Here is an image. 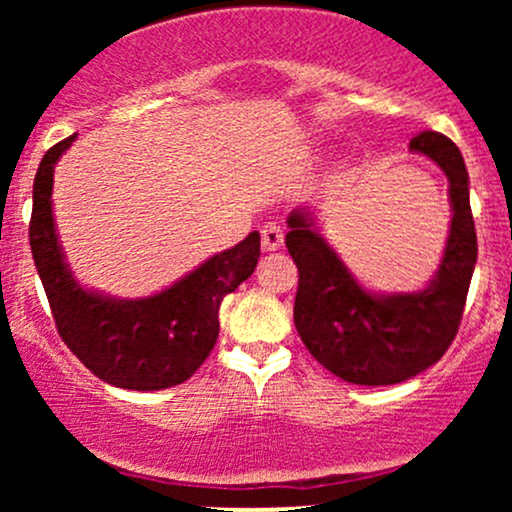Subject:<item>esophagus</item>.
<instances>
[{"instance_id":"1","label":"esophagus","mask_w":512,"mask_h":512,"mask_svg":"<svg viewBox=\"0 0 512 512\" xmlns=\"http://www.w3.org/2000/svg\"><path fill=\"white\" fill-rule=\"evenodd\" d=\"M262 248L267 252H274L279 250L281 245H284V228L276 226V223H267V226H262Z\"/></svg>"}]
</instances>
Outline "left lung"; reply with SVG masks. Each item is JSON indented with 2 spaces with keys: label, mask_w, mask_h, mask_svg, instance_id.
Instances as JSON below:
<instances>
[{
  "label": "left lung",
  "mask_w": 512,
  "mask_h": 512,
  "mask_svg": "<svg viewBox=\"0 0 512 512\" xmlns=\"http://www.w3.org/2000/svg\"><path fill=\"white\" fill-rule=\"evenodd\" d=\"M450 180L452 223L436 279L419 293L373 296L356 284L308 214L289 216V248L298 267L293 322L305 349L330 373L354 385H395L440 361L460 330L477 264V231L469 175L445 134L421 132L409 142Z\"/></svg>",
  "instance_id": "8db88e82"
}]
</instances>
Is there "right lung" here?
<instances>
[{
    "mask_svg": "<svg viewBox=\"0 0 512 512\" xmlns=\"http://www.w3.org/2000/svg\"><path fill=\"white\" fill-rule=\"evenodd\" d=\"M76 134L48 149L33 180L31 252L62 342L93 375L115 387L149 392L185 383L219 337V308L255 272L260 233L214 255L163 293L113 301L84 291L62 262L52 223V170Z\"/></svg>",
    "mask_w": 512,
    "mask_h": 512,
    "instance_id": "right-lung-1",
    "label": "right lung"
}]
</instances>
